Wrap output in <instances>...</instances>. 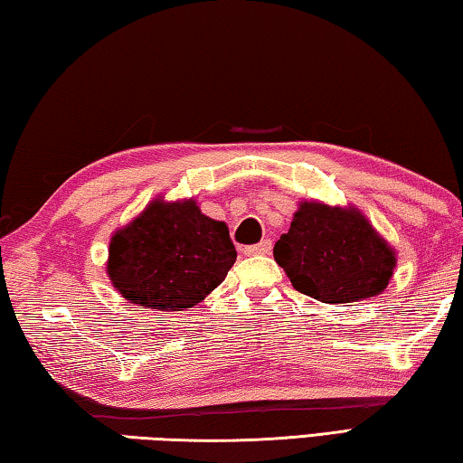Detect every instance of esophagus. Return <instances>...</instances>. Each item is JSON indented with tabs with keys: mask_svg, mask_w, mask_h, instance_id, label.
Wrapping results in <instances>:
<instances>
[{
	"mask_svg": "<svg viewBox=\"0 0 463 463\" xmlns=\"http://www.w3.org/2000/svg\"><path fill=\"white\" fill-rule=\"evenodd\" d=\"M270 250H272V241L270 240H262L260 244L246 246L244 248V254L246 256H264V254H270Z\"/></svg>",
	"mask_w": 463,
	"mask_h": 463,
	"instance_id": "1",
	"label": "esophagus"
}]
</instances>
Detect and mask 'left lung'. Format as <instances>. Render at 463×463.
Returning a JSON list of instances; mask_svg holds the SVG:
<instances>
[{
	"mask_svg": "<svg viewBox=\"0 0 463 463\" xmlns=\"http://www.w3.org/2000/svg\"><path fill=\"white\" fill-rule=\"evenodd\" d=\"M274 260L298 293L337 305L383 293L396 254L355 207L303 201L274 246Z\"/></svg>",
	"mask_w": 463,
	"mask_h": 463,
	"instance_id": "obj_1",
	"label": "left lung"
}]
</instances>
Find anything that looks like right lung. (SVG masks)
<instances>
[{"instance_id":"add662e5","label":"right lung","mask_w":463,"mask_h":463,"mask_svg":"<svg viewBox=\"0 0 463 463\" xmlns=\"http://www.w3.org/2000/svg\"><path fill=\"white\" fill-rule=\"evenodd\" d=\"M236 256L227 225L193 199H156L111 236L108 274L129 303L184 311L222 285Z\"/></svg>"}]
</instances>
